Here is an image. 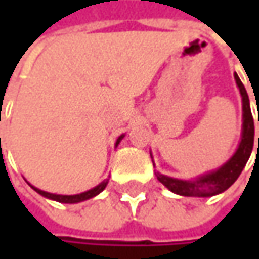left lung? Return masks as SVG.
Returning <instances> with one entry per match:
<instances>
[{"mask_svg": "<svg viewBox=\"0 0 259 259\" xmlns=\"http://www.w3.org/2000/svg\"><path fill=\"white\" fill-rule=\"evenodd\" d=\"M234 79H235V83H237L240 96H241V109H243L241 138H240V144H238L235 153L221 168L210 171L207 174H202L193 180H181V179H174V177H168L160 172H156L157 180L160 181L165 187H168L171 192L181 195V196H198V198H208V196L219 195L233 186L234 181L238 179L243 168L246 166V163L250 157L252 148H253L255 126H253V117L250 112V102H249L247 91L237 73L234 75ZM151 159H153V156H151ZM153 165H154V160H153Z\"/></svg>", "mask_w": 259, "mask_h": 259, "instance_id": "obj_1", "label": "left lung"}]
</instances>
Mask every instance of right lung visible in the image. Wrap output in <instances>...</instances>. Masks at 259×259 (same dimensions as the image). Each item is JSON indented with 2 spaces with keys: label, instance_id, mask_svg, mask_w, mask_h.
Instances as JSON below:
<instances>
[{
  "label": "right lung",
  "instance_id": "obj_1",
  "mask_svg": "<svg viewBox=\"0 0 259 259\" xmlns=\"http://www.w3.org/2000/svg\"><path fill=\"white\" fill-rule=\"evenodd\" d=\"M123 138H124V135L118 136V139H117V142H115V147L121 142ZM108 181L109 180L106 179V180L102 181L100 184H97L96 187H93V189H90V190H87V192L78 193V195H57V193H49V192H45V190H40V189L31 186L29 183H28V184H29L38 195H41V196H45V198H48V199H52V201H57V202H63V204H78V202L87 201V199H90V198H94V196H97L100 192H103V189L106 187Z\"/></svg>",
  "mask_w": 259,
  "mask_h": 259
}]
</instances>
